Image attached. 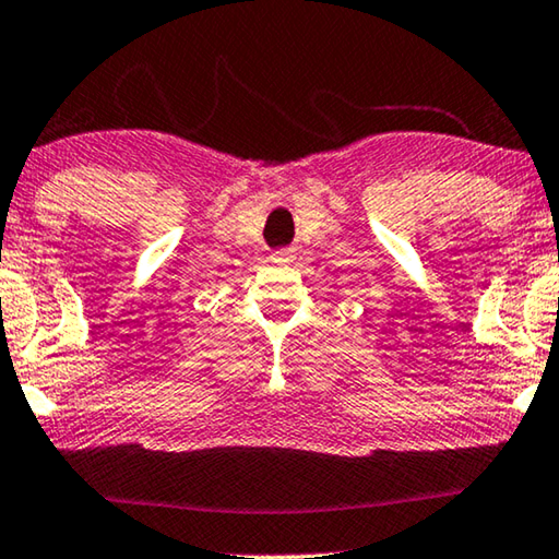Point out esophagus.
<instances>
[{"label":"esophagus","instance_id":"obj_1","mask_svg":"<svg viewBox=\"0 0 559 559\" xmlns=\"http://www.w3.org/2000/svg\"><path fill=\"white\" fill-rule=\"evenodd\" d=\"M271 261H273V263H281V265H286V263H294V261H296V253L290 251V248H281V251L271 253Z\"/></svg>","mask_w":559,"mask_h":559}]
</instances>
